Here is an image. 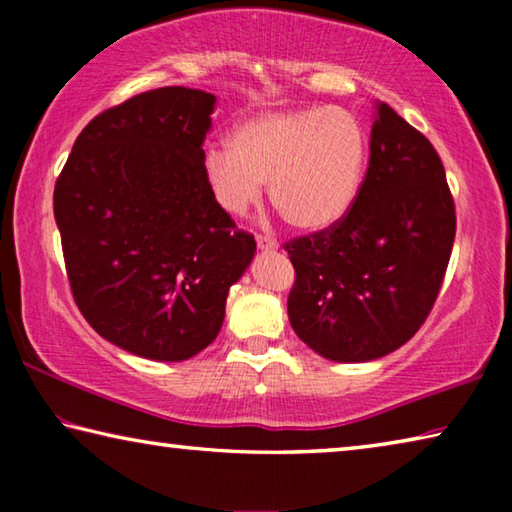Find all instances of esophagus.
<instances>
[{
  "label": "esophagus",
  "mask_w": 512,
  "mask_h": 512,
  "mask_svg": "<svg viewBox=\"0 0 512 512\" xmlns=\"http://www.w3.org/2000/svg\"><path fill=\"white\" fill-rule=\"evenodd\" d=\"M257 248L262 250V253H273V250H277V241L266 237V235H259L257 237Z\"/></svg>",
  "instance_id": "1"
}]
</instances>
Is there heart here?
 Returning a JSON list of instances; mask_svg holds the SVG:
<instances>
[{
  "mask_svg": "<svg viewBox=\"0 0 512 512\" xmlns=\"http://www.w3.org/2000/svg\"><path fill=\"white\" fill-rule=\"evenodd\" d=\"M366 158L368 135L354 112L271 108L241 119L228 146H210L203 173L216 205L230 216L253 210L268 180V196L284 219L302 232H320L352 210Z\"/></svg>",
  "mask_w": 512,
  "mask_h": 512,
  "instance_id": "b5f03b06",
  "label": "heart"
}]
</instances>
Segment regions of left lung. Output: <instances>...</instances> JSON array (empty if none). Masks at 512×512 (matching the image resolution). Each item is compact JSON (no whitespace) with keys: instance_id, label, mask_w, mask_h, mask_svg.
I'll return each instance as SVG.
<instances>
[{"instance_id":"left-lung-1","label":"left lung","mask_w":512,"mask_h":512,"mask_svg":"<svg viewBox=\"0 0 512 512\" xmlns=\"http://www.w3.org/2000/svg\"><path fill=\"white\" fill-rule=\"evenodd\" d=\"M456 212L445 167L422 133L379 103L357 201L329 230L287 244L293 332L320 357L363 363L418 332L452 255Z\"/></svg>"}]
</instances>
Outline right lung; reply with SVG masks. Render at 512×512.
<instances>
[{"instance_id":"right-lung-1","label":"right lung","mask_w":512,"mask_h":512,"mask_svg":"<svg viewBox=\"0 0 512 512\" xmlns=\"http://www.w3.org/2000/svg\"><path fill=\"white\" fill-rule=\"evenodd\" d=\"M214 101L173 85L101 112L56 180L76 305L103 339L151 361H185L216 339L257 250L205 183Z\"/></svg>"}]
</instances>
